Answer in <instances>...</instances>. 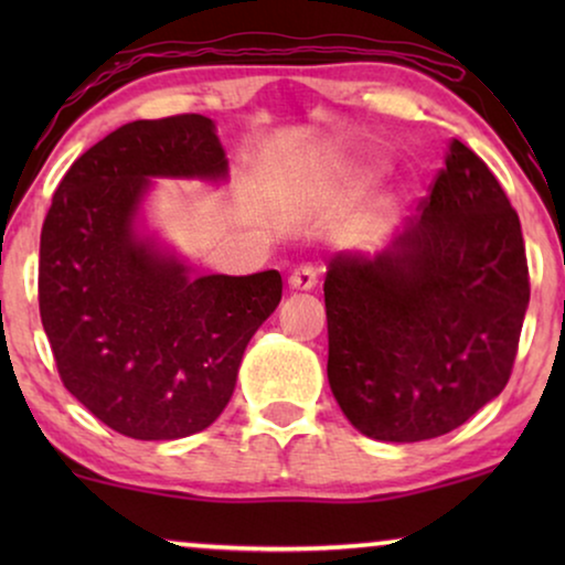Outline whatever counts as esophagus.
I'll list each match as a JSON object with an SVG mask.
<instances>
[{
    "instance_id": "obj_1",
    "label": "esophagus",
    "mask_w": 565,
    "mask_h": 565,
    "mask_svg": "<svg viewBox=\"0 0 565 565\" xmlns=\"http://www.w3.org/2000/svg\"><path fill=\"white\" fill-rule=\"evenodd\" d=\"M288 282L292 290H311L316 288V282H319V273H316V267L311 265H300L292 269Z\"/></svg>"
}]
</instances>
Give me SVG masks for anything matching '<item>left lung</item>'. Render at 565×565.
Listing matches in <instances>:
<instances>
[{
	"instance_id": "8db88e82",
	"label": "left lung",
	"mask_w": 565,
	"mask_h": 565,
	"mask_svg": "<svg viewBox=\"0 0 565 565\" xmlns=\"http://www.w3.org/2000/svg\"><path fill=\"white\" fill-rule=\"evenodd\" d=\"M323 303L331 393L362 435L422 443L497 398L530 273L520 215L483 159L452 138L419 215L388 249L329 259Z\"/></svg>"
}]
</instances>
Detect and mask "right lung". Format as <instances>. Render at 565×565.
<instances>
[{
  "label": "right lung",
  "instance_id": "add662e5",
  "mask_svg": "<svg viewBox=\"0 0 565 565\" xmlns=\"http://www.w3.org/2000/svg\"><path fill=\"white\" fill-rule=\"evenodd\" d=\"M223 174L211 118L134 120L68 167L43 221L38 306L58 377L126 437L211 427L246 344L282 298L275 269L192 277L134 234L149 177Z\"/></svg>",
  "mask_w": 565,
  "mask_h": 565
}]
</instances>
